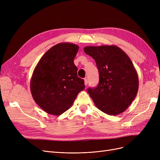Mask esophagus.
<instances>
[{
  "instance_id": "obj_1",
  "label": "esophagus",
  "mask_w": 160,
  "mask_h": 160,
  "mask_svg": "<svg viewBox=\"0 0 160 160\" xmlns=\"http://www.w3.org/2000/svg\"><path fill=\"white\" fill-rule=\"evenodd\" d=\"M84 83H85V86H87L88 85V79H84Z\"/></svg>"
}]
</instances>
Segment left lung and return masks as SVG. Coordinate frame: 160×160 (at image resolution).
Here are the masks:
<instances>
[{
	"instance_id": "1",
	"label": "left lung",
	"mask_w": 160,
	"mask_h": 160,
	"mask_svg": "<svg viewBox=\"0 0 160 160\" xmlns=\"http://www.w3.org/2000/svg\"><path fill=\"white\" fill-rule=\"evenodd\" d=\"M84 51L95 61L99 81L88 92L95 106L109 115L123 112L137 95L139 79L129 57L115 45L85 47Z\"/></svg>"
}]
</instances>
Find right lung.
I'll use <instances>...</instances> for the list:
<instances>
[{
    "label": "right lung",
    "instance_id": "add662e5",
    "mask_svg": "<svg viewBox=\"0 0 160 160\" xmlns=\"http://www.w3.org/2000/svg\"><path fill=\"white\" fill-rule=\"evenodd\" d=\"M78 50L79 46L72 43L57 44L45 53L34 69L31 94L36 103L47 113H63L85 89L84 80L77 76L74 64Z\"/></svg>",
    "mask_w": 160,
    "mask_h": 160
}]
</instances>
